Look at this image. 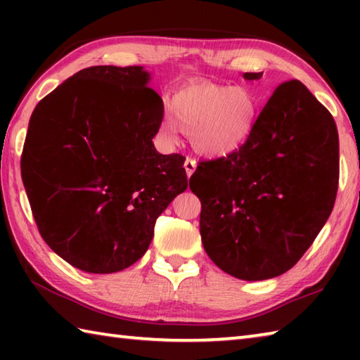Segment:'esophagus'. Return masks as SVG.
<instances>
[{"instance_id":"obj_1","label":"esophagus","mask_w":360,"mask_h":360,"mask_svg":"<svg viewBox=\"0 0 360 360\" xmlns=\"http://www.w3.org/2000/svg\"><path fill=\"white\" fill-rule=\"evenodd\" d=\"M184 168H186V174H187V178H191V176L193 174V172H195V168H197V163H195V160H192V158H186V162H184Z\"/></svg>"}]
</instances>
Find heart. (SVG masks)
Instances as JSON below:
<instances>
[{
  "label": "heart",
  "mask_w": 360,
  "mask_h": 360,
  "mask_svg": "<svg viewBox=\"0 0 360 360\" xmlns=\"http://www.w3.org/2000/svg\"><path fill=\"white\" fill-rule=\"evenodd\" d=\"M169 109L198 154L225 157L249 141L259 101L245 85L195 81L173 95ZM165 129L174 131V125L167 122Z\"/></svg>",
  "instance_id": "1"
}]
</instances>
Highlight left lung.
<instances>
[{
  "instance_id": "1",
  "label": "left lung",
  "mask_w": 360,
  "mask_h": 360,
  "mask_svg": "<svg viewBox=\"0 0 360 360\" xmlns=\"http://www.w3.org/2000/svg\"><path fill=\"white\" fill-rule=\"evenodd\" d=\"M260 77L245 72L246 81ZM338 173L332 114L300 81L278 85L249 141L227 157L200 162L192 174L206 254L245 281L283 275L330 216Z\"/></svg>"
}]
</instances>
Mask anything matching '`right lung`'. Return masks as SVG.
Masks as SVG:
<instances>
[{
    "label": "right lung",
    "mask_w": 360,
    "mask_h": 360,
    "mask_svg": "<svg viewBox=\"0 0 360 360\" xmlns=\"http://www.w3.org/2000/svg\"><path fill=\"white\" fill-rule=\"evenodd\" d=\"M143 66H92L66 79L32 114L22 179L39 233L87 273L135 264L157 217L187 188L179 154L152 143L163 101Z\"/></svg>",
    "instance_id": "add662e5"
}]
</instances>
